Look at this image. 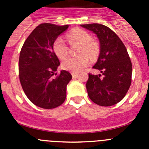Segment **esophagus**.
Instances as JSON below:
<instances>
[{"mask_svg": "<svg viewBox=\"0 0 149 149\" xmlns=\"http://www.w3.org/2000/svg\"><path fill=\"white\" fill-rule=\"evenodd\" d=\"M72 75L73 78H76V77H78V73H72Z\"/></svg>", "mask_w": 149, "mask_h": 149, "instance_id": "1", "label": "esophagus"}]
</instances>
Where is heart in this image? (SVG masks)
<instances>
[{"instance_id": "1", "label": "heart", "mask_w": 149, "mask_h": 149, "mask_svg": "<svg viewBox=\"0 0 149 149\" xmlns=\"http://www.w3.org/2000/svg\"><path fill=\"white\" fill-rule=\"evenodd\" d=\"M70 45L78 44L77 48V56H69L62 63V68L64 70L77 73L86 68L89 63V58H95L100 52L99 43L91 39L90 35L86 30L76 28L71 30L66 35ZM53 50L55 54L60 59H64L68 53V47L65 41L59 36L53 43Z\"/></svg>"}]
</instances>
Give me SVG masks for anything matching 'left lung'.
Returning <instances> with one entry per match:
<instances>
[{"label": "left lung", "instance_id": "1", "mask_svg": "<svg viewBox=\"0 0 149 149\" xmlns=\"http://www.w3.org/2000/svg\"><path fill=\"white\" fill-rule=\"evenodd\" d=\"M93 31L100 42V54L93 68L101 72L89 74L86 82L88 95L99 106L109 107L119 103L127 93L131 84L132 63L125 46L110 28L101 24H81Z\"/></svg>", "mask_w": 149, "mask_h": 149}]
</instances>
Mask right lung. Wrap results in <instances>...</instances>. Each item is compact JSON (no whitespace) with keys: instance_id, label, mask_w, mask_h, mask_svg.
I'll use <instances>...</instances> for the list:
<instances>
[{"instance_id":"1","label":"right lung","mask_w":149,"mask_h":149,"mask_svg":"<svg viewBox=\"0 0 149 149\" xmlns=\"http://www.w3.org/2000/svg\"><path fill=\"white\" fill-rule=\"evenodd\" d=\"M68 27L41 24L29 35L21 50L18 60L21 85L28 99L42 108L57 107L66 98V86L72 74L62 70L56 78L52 76L60 64L54 52L53 43Z\"/></svg>"}]
</instances>
